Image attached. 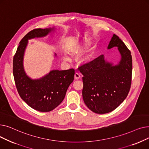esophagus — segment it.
<instances>
[{"label": "esophagus", "instance_id": "34e87169", "mask_svg": "<svg viewBox=\"0 0 149 149\" xmlns=\"http://www.w3.org/2000/svg\"><path fill=\"white\" fill-rule=\"evenodd\" d=\"M74 77H75V79H77V80L79 79L80 78V74L79 72H77V71L75 72V75H74Z\"/></svg>", "mask_w": 149, "mask_h": 149}]
</instances>
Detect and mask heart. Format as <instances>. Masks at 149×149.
<instances>
[{"label": "heart", "mask_w": 149, "mask_h": 149, "mask_svg": "<svg viewBox=\"0 0 149 149\" xmlns=\"http://www.w3.org/2000/svg\"><path fill=\"white\" fill-rule=\"evenodd\" d=\"M91 51L90 49H89V50H88L83 55L82 59H83V60H84V61L88 60L91 57ZM65 58L66 60H69V58L68 57H67V56H66Z\"/></svg>", "instance_id": "1"}]
</instances>
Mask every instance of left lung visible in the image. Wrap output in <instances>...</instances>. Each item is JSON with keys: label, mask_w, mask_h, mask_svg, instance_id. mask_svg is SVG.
I'll return each mask as SVG.
<instances>
[{"label": "left lung", "mask_w": 149, "mask_h": 149, "mask_svg": "<svg viewBox=\"0 0 149 149\" xmlns=\"http://www.w3.org/2000/svg\"><path fill=\"white\" fill-rule=\"evenodd\" d=\"M118 48V64L109 62L104 55L79 67L83 75L82 95L86 106L93 112L104 114L118 107L130 89L132 72L131 52L121 39L113 34L107 49Z\"/></svg>", "instance_id": "1"}]
</instances>
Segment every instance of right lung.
<instances>
[{
	"label": "right lung",
	"mask_w": 149,
	"mask_h": 149,
	"mask_svg": "<svg viewBox=\"0 0 149 149\" xmlns=\"http://www.w3.org/2000/svg\"><path fill=\"white\" fill-rule=\"evenodd\" d=\"M54 29L53 27L31 31L20 42L13 58V75L20 97L29 106L42 112L52 111L62 102L75 74L74 69L52 70L40 79H32L25 71L23 57L28 40L45 37Z\"/></svg>",
	"instance_id": "obj_1"
}]
</instances>
